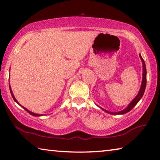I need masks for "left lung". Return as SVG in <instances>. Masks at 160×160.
Listing matches in <instances>:
<instances>
[{
	"instance_id": "8db88e82",
	"label": "left lung",
	"mask_w": 160,
	"mask_h": 160,
	"mask_svg": "<svg viewBox=\"0 0 160 160\" xmlns=\"http://www.w3.org/2000/svg\"><path fill=\"white\" fill-rule=\"evenodd\" d=\"M139 58H140L142 62V68H142V80L141 87H140V89H139V90L138 94L137 95L136 97L131 101V102L128 105V107H127L125 109H124V110H122L119 111V112H109V111L106 110H105V109L100 108V106L98 105V107L100 109H102L103 111H105V112H106L107 113L111 114V115H123V114H125L127 112H130L132 109L135 107L137 104H138L139 101L140 100V99L142 98L144 92V90H145L146 84H147V70H146V66H145V62H144L142 57L141 56L140 54L139 55Z\"/></svg>"
}]
</instances>
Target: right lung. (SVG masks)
<instances>
[{"instance_id":"right-lung-1","label":"right lung","mask_w":160,"mask_h":160,"mask_svg":"<svg viewBox=\"0 0 160 160\" xmlns=\"http://www.w3.org/2000/svg\"><path fill=\"white\" fill-rule=\"evenodd\" d=\"M9 88H10V91H11V95H12V98H13V100H14V101L16 102H17L18 104L19 105H21V107L24 109V110H25L27 111L28 112L29 114H30V115H32V116H35V117H40V116H42V115H42V114H37V113H34V112H31V111H30V110H28L27 108H24V107H22V106L21 105H20L19 104V102H18L17 101V100L16 99V98H15V96H14V95H13V93H12V90H11V85H9Z\"/></svg>"}]
</instances>
